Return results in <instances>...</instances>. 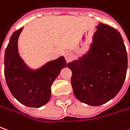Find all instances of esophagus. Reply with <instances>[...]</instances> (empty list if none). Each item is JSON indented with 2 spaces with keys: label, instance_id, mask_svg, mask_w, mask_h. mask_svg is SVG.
Here are the masks:
<instances>
[{
  "label": "esophagus",
  "instance_id": "34e87169",
  "mask_svg": "<svg viewBox=\"0 0 130 130\" xmlns=\"http://www.w3.org/2000/svg\"><path fill=\"white\" fill-rule=\"evenodd\" d=\"M65 58L67 60V61H70L72 59V55L70 52H66L65 53Z\"/></svg>",
  "mask_w": 130,
  "mask_h": 130
}]
</instances>
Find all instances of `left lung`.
I'll use <instances>...</instances> for the list:
<instances>
[{
	"mask_svg": "<svg viewBox=\"0 0 130 130\" xmlns=\"http://www.w3.org/2000/svg\"><path fill=\"white\" fill-rule=\"evenodd\" d=\"M75 97L91 106H100L119 92L127 70V54L120 33L100 23L87 54L69 63Z\"/></svg>",
	"mask_w": 130,
	"mask_h": 130,
	"instance_id": "8db88e82",
	"label": "left lung"
}]
</instances>
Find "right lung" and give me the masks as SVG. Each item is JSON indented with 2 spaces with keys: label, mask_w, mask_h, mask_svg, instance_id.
<instances>
[{
  "label": "right lung",
  "mask_w": 130,
  "mask_h": 130,
  "mask_svg": "<svg viewBox=\"0 0 130 130\" xmlns=\"http://www.w3.org/2000/svg\"><path fill=\"white\" fill-rule=\"evenodd\" d=\"M23 28L13 33L5 51L4 75L11 93L27 107H40L48 102L51 86L62 69L68 64L61 56L42 68L30 70L20 57L17 40Z\"/></svg>",
  "instance_id": "obj_1"
}]
</instances>
